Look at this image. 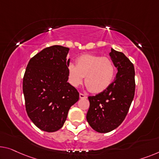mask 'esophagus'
<instances>
[{"label":"esophagus","mask_w":159,"mask_h":159,"mask_svg":"<svg viewBox=\"0 0 159 159\" xmlns=\"http://www.w3.org/2000/svg\"><path fill=\"white\" fill-rule=\"evenodd\" d=\"M79 97H80V98H81V99H86V98H87V96H86V95L83 94V93H80L79 94Z\"/></svg>","instance_id":"esophagus-1"}]
</instances>
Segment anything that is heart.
I'll return each instance as SVG.
<instances>
[{
  "label": "heart",
  "mask_w": 159,
  "mask_h": 159,
  "mask_svg": "<svg viewBox=\"0 0 159 159\" xmlns=\"http://www.w3.org/2000/svg\"><path fill=\"white\" fill-rule=\"evenodd\" d=\"M75 64L68 65V81L77 88L83 83L92 93H98L109 87L114 80L116 68L110 58L101 56L86 54L76 59Z\"/></svg>",
  "instance_id": "obj_1"
}]
</instances>
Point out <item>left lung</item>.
I'll return each mask as SVG.
<instances>
[{"label": "left lung", "instance_id": "left-lung-1", "mask_svg": "<svg viewBox=\"0 0 159 159\" xmlns=\"http://www.w3.org/2000/svg\"><path fill=\"white\" fill-rule=\"evenodd\" d=\"M109 55L118 69L115 80L104 91L89 96L90 106L86 119L98 133L110 132L121 124L135 94L134 64L124 53L113 48Z\"/></svg>", "mask_w": 159, "mask_h": 159}]
</instances>
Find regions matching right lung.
Returning <instances> with one entry per match:
<instances>
[{"instance_id": "1", "label": "right lung", "mask_w": 159, "mask_h": 159, "mask_svg": "<svg viewBox=\"0 0 159 159\" xmlns=\"http://www.w3.org/2000/svg\"><path fill=\"white\" fill-rule=\"evenodd\" d=\"M69 48L52 46L28 62L23 80L25 109L32 122L42 131L54 132L63 127L70 108L79 93L68 82Z\"/></svg>"}]
</instances>
